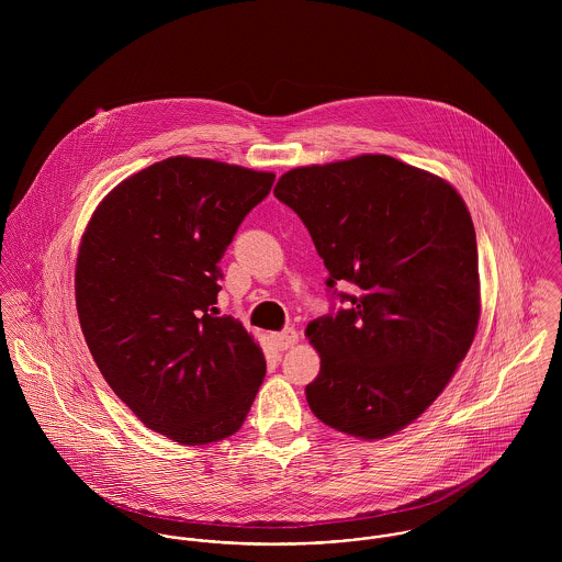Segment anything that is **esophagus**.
Masks as SVG:
<instances>
[{
  "label": "esophagus",
  "instance_id": "34e87169",
  "mask_svg": "<svg viewBox=\"0 0 562 562\" xmlns=\"http://www.w3.org/2000/svg\"><path fill=\"white\" fill-rule=\"evenodd\" d=\"M272 341L279 350H288L299 341V333L294 328H283L281 333H272Z\"/></svg>",
  "mask_w": 562,
  "mask_h": 562
}]
</instances>
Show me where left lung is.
Instances as JSON below:
<instances>
[{
    "instance_id": "8db88e82",
    "label": "left lung",
    "mask_w": 562,
    "mask_h": 562,
    "mask_svg": "<svg viewBox=\"0 0 562 562\" xmlns=\"http://www.w3.org/2000/svg\"><path fill=\"white\" fill-rule=\"evenodd\" d=\"M274 196L307 227L330 299L346 305L307 324L321 352L310 408L352 437L398 432L443 392L476 335L479 246L463 199L390 156L288 170Z\"/></svg>"
}]
</instances>
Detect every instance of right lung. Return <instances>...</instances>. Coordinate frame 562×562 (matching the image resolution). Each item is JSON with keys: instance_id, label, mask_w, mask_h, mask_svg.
<instances>
[{"instance_id": "1", "label": "right lung", "mask_w": 562, "mask_h": 562, "mask_svg": "<svg viewBox=\"0 0 562 562\" xmlns=\"http://www.w3.org/2000/svg\"><path fill=\"white\" fill-rule=\"evenodd\" d=\"M274 183L225 161L168 158L121 181L81 236L76 305L90 355L134 415L183 446L240 430L266 374L218 316V261Z\"/></svg>"}]
</instances>
